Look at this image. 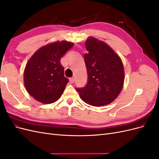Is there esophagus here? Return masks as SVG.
Returning a JSON list of instances; mask_svg holds the SVG:
<instances>
[{
	"instance_id": "1",
	"label": "esophagus",
	"mask_w": 159,
	"mask_h": 159,
	"mask_svg": "<svg viewBox=\"0 0 159 159\" xmlns=\"http://www.w3.org/2000/svg\"><path fill=\"white\" fill-rule=\"evenodd\" d=\"M75 81V79H74V78H70V82L71 83V84H73L74 82Z\"/></svg>"
}]
</instances>
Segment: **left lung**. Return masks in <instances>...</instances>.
<instances>
[{
  "label": "left lung",
  "mask_w": 159,
  "mask_h": 159,
  "mask_svg": "<svg viewBox=\"0 0 159 159\" xmlns=\"http://www.w3.org/2000/svg\"><path fill=\"white\" fill-rule=\"evenodd\" d=\"M85 47L88 52L84 56L88 82L85 87L75 89L86 103L95 107L108 105L117 98L123 88V63L107 44L96 38H88Z\"/></svg>",
  "instance_id": "left-lung-1"
}]
</instances>
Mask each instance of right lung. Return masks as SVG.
Listing matches in <instances>:
<instances>
[{
  "label": "right lung",
  "mask_w": 159,
  "mask_h": 159,
  "mask_svg": "<svg viewBox=\"0 0 159 159\" xmlns=\"http://www.w3.org/2000/svg\"><path fill=\"white\" fill-rule=\"evenodd\" d=\"M74 46L67 41L56 42L42 47L26 66L24 80L29 94L38 102L52 103L63 93L69 80L64 76L60 60Z\"/></svg>",
  "instance_id": "1"
}]
</instances>
